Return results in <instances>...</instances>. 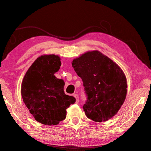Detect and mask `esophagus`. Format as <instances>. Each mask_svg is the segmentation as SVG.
<instances>
[{
	"label": "esophagus",
	"mask_w": 151,
	"mask_h": 151,
	"mask_svg": "<svg viewBox=\"0 0 151 151\" xmlns=\"http://www.w3.org/2000/svg\"><path fill=\"white\" fill-rule=\"evenodd\" d=\"M74 96L76 99V103H79V96H78V94H74Z\"/></svg>",
	"instance_id": "obj_1"
}]
</instances>
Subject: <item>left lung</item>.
<instances>
[{
  "instance_id": "left-lung-1",
  "label": "left lung",
  "mask_w": 151,
  "mask_h": 151,
  "mask_svg": "<svg viewBox=\"0 0 151 151\" xmlns=\"http://www.w3.org/2000/svg\"><path fill=\"white\" fill-rule=\"evenodd\" d=\"M72 65L83 81L88 100L86 115L96 122L111 119L119 111L127 93V78L115 62L98 50L74 58Z\"/></svg>"
}]
</instances>
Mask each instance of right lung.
<instances>
[{
    "mask_svg": "<svg viewBox=\"0 0 151 151\" xmlns=\"http://www.w3.org/2000/svg\"><path fill=\"white\" fill-rule=\"evenodd\" d=\"M60 60L54 54L39 57L22 82L23 102L35 119L43 125H58L66 118V109L76 102L74 97L65 94L63 80L54 76L61 66Z\"/></svg>",
    "mask_w": 151,
    "mask_h": 151,
    "instance_id": "right-lung-1",
    "label": "right lung"
}]
</instances>
